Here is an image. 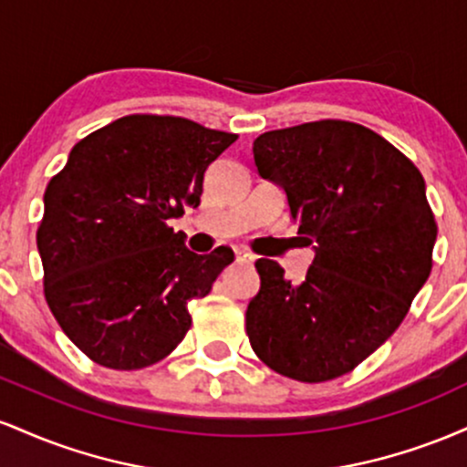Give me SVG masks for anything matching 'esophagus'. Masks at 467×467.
I'll return each mask as SVG.
<instances>
[{
  "label": "esophagus",
  "instance_id": "esophagus-1",
  "mask_svg": "<svg viewBox=\"0 0 467 467\" xmlns=\"http://www.w3.org/2000/svg\"><path fill=\"white\" fill-rule=\"evenodd\" d=\"M237 261L239 264H252V261H254V256L245 250H237Z\"/></svg>",
  "mask_w": 467,
  "mask_h": 467
}]
</instances>
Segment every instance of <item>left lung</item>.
Instances as JSON below:
<instances>
[{
  "label": "left lung",
  "instance_id": "1",
  "mask_svg": "<svg viewBox=\"0 0 467 467\" xmlns=\"http://www.w3.org/2000/svg\"><path fill=\"white\" fill-rule=\"evenodd\" d=\"M252 153L261 178L285 191L314 261L301 283L256 261L250 345L285 378H340L393 336L431 276L437 223L426 184L393 144L347 120L265 131Z\"/></svg>",
  "mask_w": 467,
  "mask_h": 467
}]
</instances>
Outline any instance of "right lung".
Listing matches in <instances>:
<instances>
[{
	"mask_svg": "<svg viewBox=\"0 0 467 467\" xmlns=\"http://www.w3.org/2000/svg\"><path fill=\"white\" fill-rule=\"evenodd\" d=\"M234 140L189 118L131 114L74 144L50 180L36 230L46 301L89 360L136 371L184 340L189 301L234 252L195 254L166 222L200 206L203 173Z\"/></svg>",
	"mask_w": 467,
	"mask_h": 467,
	"instance_id": "right-lung-1",
	"label": "right lung"
}]
</instances>
